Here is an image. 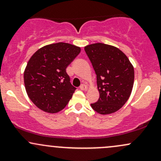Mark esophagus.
Segmentation results:
<instances>
[{"label": "esophagus", "instance_id": "34e87169", "mask_svg": "<svg viewBox=\"0 0 161 161\" xmlns=\"http://www.w3.org/2000/svg\"><path fill=\"white\" fill-rule=\"evenodd\" d=\"M79 88H80L81 90H86L87 86L85 84H82L80 86H79Z\"/></svg>", "mask_w": 161, "mask_h": 161}]
</instances>
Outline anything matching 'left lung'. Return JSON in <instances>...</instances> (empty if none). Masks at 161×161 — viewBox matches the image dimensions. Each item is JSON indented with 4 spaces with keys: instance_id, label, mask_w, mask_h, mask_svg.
Segmentation results:
<instances>
[{
    "instance_id": "left-lung-1",
    "label": "left lung",
    "mask_w": 161,
    "mask_h": 161,
    "mask_svg": "<svg viewBox=\"0 0 161 161\" xmlns=\"http://www.w3.org/2000/svg\"><path fill=\"white\" fill-rule=\"evenodd\" d=\"M96 75L99 99L91 104L100 114H110L125 104L134 83V68L128 57L117 47L103 43L85 47Z\"/></svg>"
}]
</instances>
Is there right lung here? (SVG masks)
I'll return each instance as SVG.
<instances>
[{"label":"right lung","mask_w":161,"mask_h":161,"mask_svg":"<svg viewBox=\"0 0 161 161\" xmlns=\"http://www.w3.org/2000/svg\"><path fill=\"white\" fill-rule=\"evenodd\" d=\"M80 47L64 42L38 49L28 62L24 83L29 98L41 110L54 114L67 105L76 88L66 69Z\"/></svg>","instance_id":"add662e5"}]
</instances>
